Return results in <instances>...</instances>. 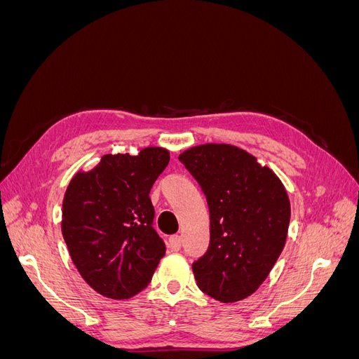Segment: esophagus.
Wrapping results in <instances>:
<instances>
[{"mask_svg":"<svg viewBox=\"0 0 359 359\" xmlns=\"http://www.w3.org/2000/svg\"><path fill=\"white\" fill-rule=\"evenodd\" d=\"M181 244H182V238L180 235H172L169 238V245L172 250H175V252H178L181 248Z\"/></svg>","mask_w":359,"mask_h":359,"instance_id":"34e87169","label":"esophagus"}]
</instances>
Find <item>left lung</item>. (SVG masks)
Listing matches in <instances>:
<instances>
[{
  "label": "left lung",
  "instance_id": "obj_1",
  "mask_svg": "<svg viewBox=\"0 0 359 359\" xmlns=\"http://www.w3.org/2000/svg\"><path fill=\"white\" fill-rule=\"evenodd\" d=\"M178 158L210 208V247L193 262L196 283L217 301L244 299L283 252L290 222L285 186L256 157L232 145H199Z\"/></svg>",
  "mask_w": 359,
  "mask_h": 359
}]
</instances>
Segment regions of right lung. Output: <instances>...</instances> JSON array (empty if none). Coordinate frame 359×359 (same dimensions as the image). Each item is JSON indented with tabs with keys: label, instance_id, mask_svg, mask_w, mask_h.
<instances>
[{
	"label": "right lung",
	"instance_id": "1",
	"mask_svg": "<svg viewBox=\"0 0 359 359\" xmlns=\"http://www.w3.org/2000/svg\"><path fill=\"white\" fill-rule=\"evenodd\" d=\"M169 163L165 148L137 156L106 154L72 178L62 201L61 231L74 266L100 295L127 299L144 290L165 241L153 227L149 191Z\"/></svg>",
	"mask_w": 359,
	"mask_h": 359
}]
</instances>
